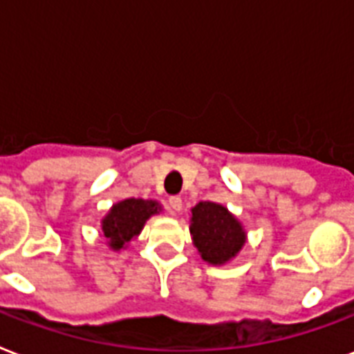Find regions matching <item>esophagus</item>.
I'll return each instance as SVG.
<instances>
[{
  "label": "esophagus",
  "mask_w": 354,
  "mask_h": 354,
  "mask_svg": "<svg viewBox=\"0 0 354 354\" xmlns=\"http://www.w3.org/2000/svg\"><path fill=\"white\" fill-rule=\"evenodd\" d=\"M169 209H171L172 215H178L182 212V198L180 196H171L169 198Z\"/></svg>",
  "instance_id": "obj_1"
}]
</instances>
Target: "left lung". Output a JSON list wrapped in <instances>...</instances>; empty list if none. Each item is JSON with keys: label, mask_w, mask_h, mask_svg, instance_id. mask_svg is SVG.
Listing matches in <instances>:
<instances>
[{"label": "left lung", "mask_w": 354, "mask_h": 354, "mask_svg": "<svg viewBox=\"0 0 354 354\" xmlns=\"http://www.w3.org/2000/svg\"><path fill=\"white\" fill-rule=\"evenodd\" d=\"M189 232L195 249L209 266H225L232 261L247 243L241 221L217 202L204 201L191 207Z\"/></svg>", "instance_id": "obj_1"}]
</instances>
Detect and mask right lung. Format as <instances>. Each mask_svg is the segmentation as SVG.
<instances>
[{"mask_svg": "<svg viewBox=\"0 0 354 354\" xmlns=\"http://www.w3.org/2000/svg\"><path fill=\"white\" fill-rule=\"evenodd\" d=\"M161 204L158 201H145V198H124L115 202L109 212L102 219V234H104L107 247L113 252L124 250L139 237L147 221L152 215L161 213Z\"/></svg>", "mask_w": 354, "mask_h": 354, "instance_id": "right-lung-1", "label": "right lung"}]
</instances>
